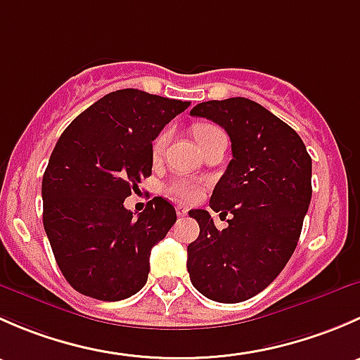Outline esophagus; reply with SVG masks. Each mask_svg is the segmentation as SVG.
<instances>
[{
    "instance_id": "1",
    "label": "esophagus",
    "mask_w": 360,
    "mask_h": 360,
    "mask_svg": "<svg viewBox=\"0 0 360 360\" xmlns=\"http://www.w3.org/2000/svg\"><path fill=\"white\" fill-rule=\"evenodd\" d=\"M176 212H177V216H179V217L188 216V207H184V205H177V207H176Z\"/></svg>"
}]
</instances>
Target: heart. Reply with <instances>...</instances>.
<instances>
[{
    "label": "heart",
    "mask_w": 360,
    "mask_h": 360,
    "mask_svg": "<svg viewBox=\"0 0 360 360\" xmlns=\"http://www.w3.org/2000/svg\"><path fill=\"white\" fill-rule=\"evenodd\" d=\"M217 132H221V129H217V127L214 125H209V123H200V125L195 127L193 136L195 139H197L198 146H200V144L205 143L210 136H214V134ZM167 139H169V134L162 132L158 134L157 139L153 141V148H151V151H153L155 158L162 155L163 148H165L167 144ZM167 193H169L172 198H176V200L190 203L197 200V198L202 195V184L195 179H188V177H177V179L170 181L169 183V186H167Z\"/></svg>",
    "instance_id": "b5f03b06"
}]
</instances>
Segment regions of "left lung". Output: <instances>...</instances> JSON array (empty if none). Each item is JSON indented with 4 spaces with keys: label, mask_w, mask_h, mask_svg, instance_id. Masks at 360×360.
Masks as SVG:
<instances>
[{
    "label": "left lung",
    "mask_w": 360,
    "mask_h": 360,
    "mask_svg": "<svg viewBox=\"0 0 360 360\" xmlns=\"http://www.w3.org/2000/svg\"><path fill=\"white\" fill-rule=\"evenodd\" d=\"M190 115L230 136L233 157L209 205L233 217L219 231L207 210H190L200 235L188 245V274L209 300L240 303L266 289L291 259L310 205L311 158L288 123L245 97L207 101Z\"/></svg>",
    "instance_id": "left-lung-1"
}]
</instances>
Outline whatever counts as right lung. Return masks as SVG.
Returning <instances> with one entry per match:
<instances>
[{
  "instance_id": "right-lung-1",
  "label": "right lung",
  "mask_w": 360,
  "mask_h": 360,
  "mask_svg": "<svg viewBox=\"0 0 360 360\" xmlns=\"http://www.w3.org/2000/svg\"><path fill=\"white\" fill-rule=\"evenodd\" d=\"M190 103L137 89L108 94L76 116L43 174V226L72 289L120 301L144 288L153 245L176 223L155 197L134 216L123 202L151 176L153 141Z\"/></svg>"
}]
</instances>
